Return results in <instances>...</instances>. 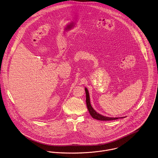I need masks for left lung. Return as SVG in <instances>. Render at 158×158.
Segmentation results:
<instances>
[{
	"mask_svg": "<svg viewBox=\"0 0 158 158\" xmlns=\"http://www.w3.org/2000/svg\"><path fill=\"white\" fill-rule=\"evenodd\" d=\"M85 94H86V103H87V107L88 109V110L90 114V115L92 116V118L98 120H101V121H110V120H117L118 119V118H112V117H105L99 114H98L97 112H96L94 109L92 107L91 105H90V98H89V92L87 88H85Z\"/></svg>",
	"mask_w": 158,
	"mask_h": 158,
	"instance_id": "obj_1",
	"label": "left lung"
}]
</instances>
